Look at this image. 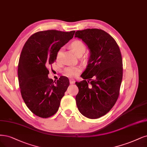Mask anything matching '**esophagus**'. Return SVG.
<instances>
[{
	"label": "esophagus",
	"mask_w": 147,
	"mask_h": 147,
	"mask_svg": "<svg viewBox=\"0 0 147 147\" xmlns=\"http://www.w3.org/2000/svg\"><path fill=\"white\" fill-rule=\"evenodd\" d=\"M75 83V82L74 80H73V79H70V84H74Z\"/></svg>",
	"instance_id": "obj_1"
}]
</instances>
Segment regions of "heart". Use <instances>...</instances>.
I'll return each instance as SVG.
<instances>
[{
    "label": "heart",
    "instance_id": "b5f03b06",
    "mask_svg": "<svg viewBox=\"0 0 147 147\" xmlns=\"http://www.w3.org/2000/svg\"><path fill=\"white\" fill-rule=\"evenodd\" d=\"M70 47L71 48L72 51L77 57L80 56V55L82 56L83 54L85 52L86 50V47L85 44L80 40H75L70 44ZM59 53L60 51L57 55V60H58ZM80 71L81 69L78 67L69 66L64 69L63 72L65 75L69 77H75L80 73Z\"/></svg>",
    "mask_w": 147,
    "mask_h": 147
}]
</instances>
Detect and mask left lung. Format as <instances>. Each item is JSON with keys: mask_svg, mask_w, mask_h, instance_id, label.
<instances>
[{"mask_svg": "<svg viewBox=\"0 0 147 147\" xmlns=\"http://www.w3.org/2000/svg\"><path fill=\"white\" fill-rule=\"evenodd\" d=\"M75 37L82 39L90 50L88 65L81 75L84 80L75 83L79 89L76 103L85 117L98 119L118 99L123 77L122 55L114 39L102 30H78Z\"/></svg>", "mask_w": 147, "mask_h": 147, "instance_id": "left-lung-1", "label": "left lung"}]
</instances>
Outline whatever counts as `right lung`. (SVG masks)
<instances>
[{
    "label": "right lung",
    "instance_id": "right-lung-1",
    "mask_svg": "<svg viewBox=\"0 0 147 147\" xmlns=\"http://www.w3.org/2000/svg\"><path fill=\"white\" fill-rule=\"evenodd\" d=\"M75 31L55 30L34 33L24 44L18 64V80L22 97L32 112L42 118L57 112L69 85L62 76L57 81L48 77V67L57 59L58 52L73 37Z\"/></svg>",
    "mask_w": 147,
    "mask_h": 147
}]
</instances>
